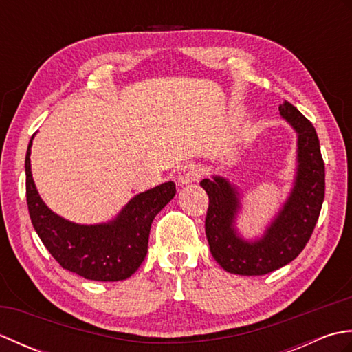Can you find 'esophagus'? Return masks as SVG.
I'll list each match as a JSON object with an SVG mask.
<instances>
[{
  "mask_svg": "<svg viewBox=\"0 0 352 352\" xmlns=\"http://www.w3.org/2000/svg\"><path fill=\"white\" fill-rule=\"evenodd\" d=\"M199 177H201V169L195 163L184 164V166L178 170V183H180L182 186L197 182Z\"/></svg>",
  "mask_w": 352,
  "mask_h": 352,
  "instance_id": "34e87169",
  "label": "esophagus"
}]
</instances>
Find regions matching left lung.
<instances>
[{
  "mask_svg": "<svg viewBox=\"0 0 352 352\" xmlns=\"http://www.w3.org/2000/svg\"><path fill=\"white\" fill-rule=\"evenodd\" d=\"M283 119L296 133V174L286 203L263 236L245 239L236 227L241 192L227 178L213 175L199 184L208 195L206 236L213 258L230 274L265 275L300 256L319 218L325 195V166L315 126L300 110L284 101Z\"/></svg>",
  "mask_w": 352,
  "mask_h": 352,
  "instance_id": "obj_1",
  "label": "left lung"
}]
</instances>
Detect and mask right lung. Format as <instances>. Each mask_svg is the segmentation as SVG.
<instances>
[{"label": "right lung", "instance_id": "1", "mask_svg": "<svg viewBox=\"0 0 352 352\" xmlns=\"http://www.w3.org/2000/svg\"><path fill=\"white\" fill-rule=\"evenodd\" d=\"M33 138L25 155L27 206L42 243L63 269L86 280L130 278L145 260L154 218L175 197V183L166 182L138 193L109 222L92 226L71 222L52 212L36 189L30 163Z\"/></svg>", "mask_w": 352, "mask_h": 352}]
</instances>
